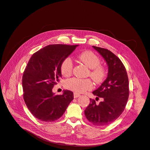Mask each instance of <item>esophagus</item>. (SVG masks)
Returning <instances> with one entry per match:
<instances>
[{
	"label": "esophagus",
	"instance_id": "obj_1",
	"mask_svg": "<svg viewBox=\"0 0 150 150\" xmlns=\"http://www.w3.org/2000/svg\"><path fill=\"white\" fill-rule=\"evenodd\" d=\"M80 96H81L80 94L77 93H76V92L74 93V98H78V97H79Z\"/></svg>",
	"mask_w": 150,
	"mask_h": 150
}]
</instances>
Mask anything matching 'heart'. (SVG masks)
<instances>
[{
	"instance_id": "obj_1",
	"label": "heart",
	"mask_w": 150,
	"mask_h": 150,
	"mask_svg": "<svg viewBox=\"0 0 150 150\" xmlns=\"http://www.w3.org/2000/svg\"><path fill=\"white\" fill-rule=\"evenodd\" d=\"M79 58L90 68L88 76L96 83L102 82L106 76V69L101 65L99 57L93 52L87 51L81 53ZM74 68L73 61L70 57H67L63 59L60 65V71L63 76L69 77L73 73ZM65 86L68 90L76 93H83L87 90H91L93 83L90 79H80L73 77L65 81Z\"/></svg>"
}]
</instances>
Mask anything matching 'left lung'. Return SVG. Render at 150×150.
Here are the masks:
<instances>
[{"mask_svg": "<svg viewBox=\"0 0 150 150\" xmlns=\"http://www.w3.org/2000/svg\"><path fill=\"white\" fill-rule=\"evenodd\" d=\"M104 59L109 68L108 76L97 90L93 91L103 101L99 105L94 99L85 110L87 119L95 126L108 125L117 120L124 111L129 98V80L122 62L109 50L93 46Z\"/></svg>", "mask_w": 150, "mask_h": 150, "instance_id": "left-lung-1", "label": "left lung"}]
</instances>
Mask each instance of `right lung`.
Returning a JSON list of instances; mask_svg holds the SVG:
<instances>
[{
  "label": "right lung",
  "mask_w": 150,
  "mask_h": 150,
  "mask_svg": "<svg viewBox=\"0 0 150 150\" xmlns=\"http://www.w3.org/2000/svg\"><path fill=\"white\" fill-rule=\"evenodd\" d=\"M78 45H51L34 53L23 76V98L28 110L37 119L52 122L60 118L74 99L73 93L64 90L55 95L52 90L59 81L60 65Z\"/></svg>",
  "instance_id": "right-lung-1"
}]
</instances>
